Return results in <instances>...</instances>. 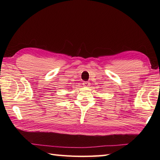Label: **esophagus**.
<instances>
[{"instance_id":"esophagus-1","label":"esophagus","mask_w":160,"mask_h":160,"mask_svg":"<svg viewBox=\"0 0 160 160\" xmlns=\"http://www.w3.org/2000/svg\"><path fill=\"white\" fill-rule=\"evenodd\" d=\"M82 84H83L84 87H89L90 85V83L89 82H83Z\"/></svg>"}]
</instances>
